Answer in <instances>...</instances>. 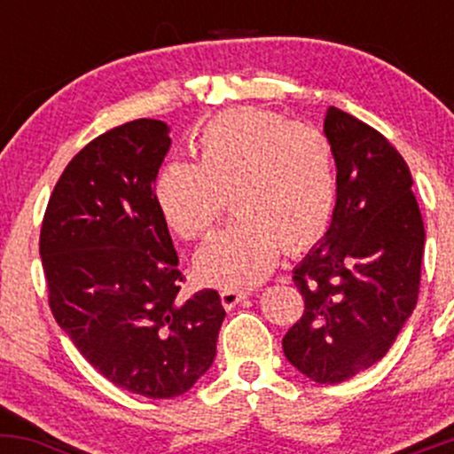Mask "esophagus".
I'll list each match as a JSON object with an SVG mask.
<instances>
[{
    "label": "esophagus",
    "mask_w": 454,
    "mask_h": 454,
    "mask_svg": "<svg viewBox=\"0 0 454 454\" xmlns=\"http://www.w3.org/2000/svg\"><path fill=\"white\" fill-rule=\"evenodd\" d=\"M222 305L226 307V309H231V307L239 305L241 301H245L249 296V293H245V290H222Z\"/></svg>",
    "instance_id": "esophagus-1"
}]
</instances>
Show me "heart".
I'll use <instances>...</instances> for the list:
<instances>
[{
    "instance_id": "obj_1",
    "label": "heart",
    "mask_w": 454,
    "mask_h": 454,
    "mask_svg": "<svg viewBox=\"0 0 454 454\" xmlns=\"http://www.w3.org/2000/svg\"><path fill=\"white\" fill-rule=\"evenodd\" d=\"M198 164L170 160L155 176L153 196L170 231L207 237L232 196L237 220L198 252L202 281L223 288L258 284L281 247L303 252L328 231L337 202L331 140L311 123L260 108H231L198 134Z\"/></svg>"
}]
</instances>
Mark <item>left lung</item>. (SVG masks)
<instances>
[{"label": "left lung", "mask_w": 454, "mask_h": 454, "mask_svg": "<svg viewBox=\"0 0 454 454\" xmlns=\"http://www.w3.org/2000/svg\"><path fill=\"white\" fill-rule=\"evenodd\" d=\"M337 202L325 239L293 270L305 299L284 354L317 384L376 364L419 301L425 226L399 151L378 129L331 106Z\"/></svg>", "instance_id": "obj_1"}]
</instances>
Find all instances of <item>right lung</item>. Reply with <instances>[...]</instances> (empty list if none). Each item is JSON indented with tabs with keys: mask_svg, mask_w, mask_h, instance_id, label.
Here are the masks:
<instances>
[{
	"mask_svg": "<svg viewBox=\"0 0 454 454\" xmlns=\"http://www.w3.org/2000/svg\"><path fill=\"white\" fill-rule=\"evenodd\" d=\"M170 128L137 119L93 138L61 173L40 231L49 305L78 352L114 387L184 395L211 367L226 311L184 275L153 185Z\"/></svg>",
	"mask_w": 454,
	"mask_h": 454,
	"instance_id": "add662e5",
	"label": "right lung"
}]
</instances>
